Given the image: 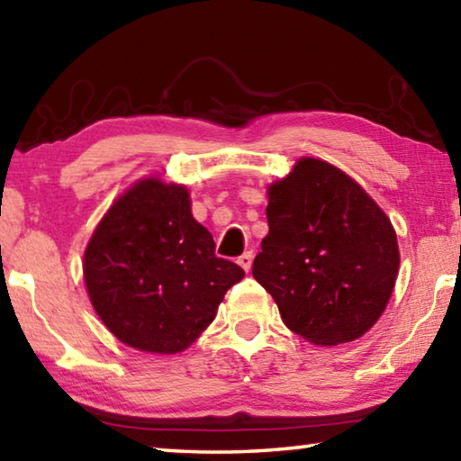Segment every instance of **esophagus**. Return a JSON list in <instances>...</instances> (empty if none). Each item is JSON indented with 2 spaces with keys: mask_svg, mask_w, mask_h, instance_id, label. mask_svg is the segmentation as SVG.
Wrapping results in <instances>:
<instances>
[{
  "mask_svg": "<svg viewBox=\"0 0 461 461\" xmlns=\"http://www.w3.org/2000/svg\"><path fill=\"white\" fill-rule=\"evenodd\" d=\"M252 260H254V256H252V252H246V254H241L240 258H238V264L241 268H244L246 272H249V268H252Z\"/></svg>",
  "mask_w": 461,
  "mask_h": 461,
  "instance_id": "34e87169",
  "label": "esophagus"
}]
</instances>
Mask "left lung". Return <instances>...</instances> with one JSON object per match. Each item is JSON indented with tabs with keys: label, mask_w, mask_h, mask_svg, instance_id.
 I'll return each instance as SVG.
<instances>
[{
	"label": "left lung",
	"mask_w": 461,
	"mask_h": 461,
	"mask_svg": "<svg viewBox=\"0 0 461 461\" xmlns=\"http://www.w3.org/2000/svg\"><path fill=\"white\" fill-rule=\"evenodd\" d=\"M268 233L252 275L288 330L313 346L370 331L399 276L396 231L380 205L341 168L303 156L268 185Z\"/></svg>",
	"instance_id": "left-lung-1"
}]
</instances>
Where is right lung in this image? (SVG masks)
Returning <instances> with one entry per match:
<instances>
[{
  "label": "right lung",
  "instance_id": "obj_1",
  "mask_svg": "<svg viewBox=\"0 0 461 461\" xmlns=\"http://www.w3.org/2000/svg\"><path fill=\"white\" fill-rule=\"evenodd\" d=\"M93 309L115 338L146 354L185 352L244 270L217 258L185 185L150 175L115 199L83 254Z\"/></svg>",
  "mask_w": 461,
  "mask_h": 461
}]
</instances>
